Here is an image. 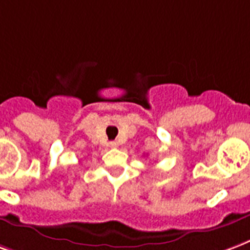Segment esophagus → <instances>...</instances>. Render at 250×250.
<instances>
[{
  "instance_id": "1",
  "label": "esophagus",
  "mask_w": 250,
  "mask_h": 250,
  "mask_svg": "<svg viewBox=\"0 0 250 250\" xmlns=\"http://www.w3.org/2000/svg\"><path fill=\"white\" fill-rule=\"evenodd\" d=\"M108 146H110L111 148H116L119 144H118V142H110V143H108Z\"/></svg>"
}]
</instances>
